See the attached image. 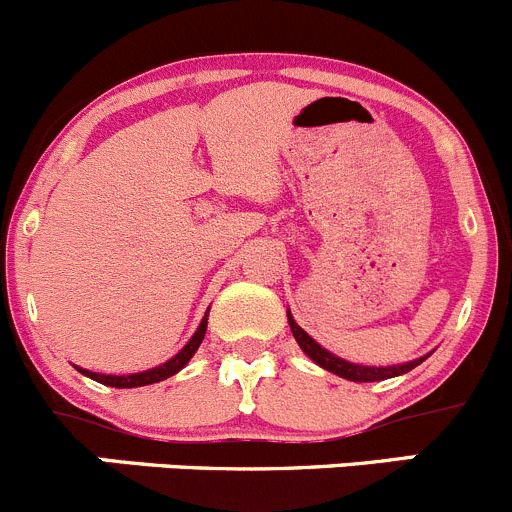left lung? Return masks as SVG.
Masks as SVG:
<instances>
[{
    "instance_id": "1",
    "label": "left lung",
    "mask_w": 512,
    "mask_h": 512,
    "mask_svg": "<svg viewBox=\"0 0 512 512\" xmlns=\"http://www.w3.org/2000/svg\"><path fill=\"white\" fill-rule=\"evenodd\" d=\"M286 316H288V326H291L293 338H296V343L301 346V351L306 353V356L311 358L316 366L326 368V371L336 373V376L346 378V381H353V383H373V381H386V378L403 376V373H408V371H413L416 366H421V363L430 356L428 353V356L416 358V361L396 363V366H363V363H351V361H346V358L331 353L328 348H323L318 341H313V338L308 336V333L303 331L296 321H293L291 311H286Z\"/></svg>"
}]
</instances>
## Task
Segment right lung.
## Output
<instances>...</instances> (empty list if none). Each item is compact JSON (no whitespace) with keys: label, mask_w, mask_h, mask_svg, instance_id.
Segmentation results:
<instances>
[{"label":"right lung","mask_w":512,"mask_h":512,"mask_svg":"<svg viewBox=\"0 0 512 512\" xmlns=\"http://www.w3.org/2000/svg\"><path fill=\"white\" fill-rule=\"evenodd\" d=\"M206 323H209V311L204 313V318H201L199 328H196L194 336L189 338V343H186L184 348H181L176 356H171L169 361L159 363V366L154 368H146V371H139V373H124V376H114V373H94L89 371V368H82V366H74L79 373L86 378H91V381L96 383H104V386H111V388H139V386H151V383H159V381H166V378L176 376V373L181 371V368L186 366V363L194 358V353L199 351L201 341H204L206 336Z\"/></svg>","instance_id":"1"}]
</instances>
